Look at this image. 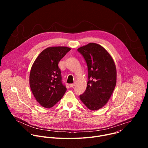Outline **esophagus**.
Here are the masks:
<instances>
[{
    "label": "esophagus",
    "instance_id": "34e87169",
    "mask_svg": "<svg viewBox=\"0 0 148 148\" xmlns=\"http://www.w3.org/2000/svg\"><path fill=\"white\" fill-rule=\"evenodd\" d=\"M69 86H70V87L71 88L75 86V82L73 83V84H69Z\"/></svg>",
    "mask_w": 148,
    "mask_h": 148
}]
</instances>
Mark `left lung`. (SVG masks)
Masks as SVG:
<instances>
[{
	"label": "left lung",
	"instance_id": "obj_1",
	"mask_svg": "<svg viewBox=\"0 0 148 148\" xmlns=\"http://www.w3.org/2000/svg\"><path fill=\"white\" fill-rule=\"evenodd\" d=\"M85 59L88 67L87 86L80 99L90 110L102 108L109 101L116 83L114 61L102 46L94 43L77 49Z\"/></svg>",
	"mask_w": 148,
	"mask_h": 148
}]
</instances>
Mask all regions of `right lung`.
I'll list each match as a JSON object with an SVG mask.
<instances>
[{"mask_svg":"<svg viewBox=\"0 0 148 148\" xmlns=\"http://www.w3.org/2000/svg\"><path fill=\"white\" fill-rule=\"evenodd\" d=\"M70 50L64 46L48 47L40 53L32 65L30 87L36 101L42 107H53L66 92L58 64Z\"/></svg>","mask_w":148,"mask_h":148,"instance_id":"add662e5","label":"right lung"}]
</instances>
